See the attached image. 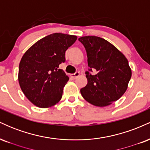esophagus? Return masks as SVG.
<instances>
[{
    "label": "esophagus",
    "mask_w": 150,
    "mask_h": 150,
    "mask_svg": "<svg viewBox=\"0 0 150 150\" xmlns=\"http://www.w3.org/2000/svg\"><path fill=\"white\" fill-rule=\"evenodd\" d=\"M79 75H80V73H79V72H76V73H73V74H71V75H70V77H71L72 78L75 79V78H76V77H78Z\"/></svg>",
    "instance_id": "esophagus-1"
}]
</instances>
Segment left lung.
I'll use <instances>...</instances> for the list:
<instances>
[{
  "label": "left lung",
  "mask_w": 150,
  "mask_h": 150,
  "mask_svg": "<svg viewBox=\"0 0 150 150\" xmlns=\"http://www.w3.org/2000/svg\"><path fill=\"white\" fill-rule=\"evenodd\" d=\"M78 40L85 46L89 71L87 84L80 89L82 96L91 104L99 107L119 99L128 88L132 72L125 56L108 41L95 36H86Z\"/></svg>",
  "instance_id": "left-lung-1"
}]
</instances>
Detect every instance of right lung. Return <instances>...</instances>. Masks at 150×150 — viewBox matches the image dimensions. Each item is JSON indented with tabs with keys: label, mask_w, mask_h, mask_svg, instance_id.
I'll return each mask as SVG.
<instances>
[{
	"label": "right lung",
	"mask_w": 150,
	"mask_h": 150,
	"mask_svg": "<svg viewBox=\"0 0 150 150\" xmlns=\"http://www.w3.org/2000/svg\"><path fill=\"white\" fill-rule=\"evenodd\" d=\"M77 37L54 33L42 38L27 50L19 65L18 81L26 97L40 108H49L61 99L69 77L59 65Z\"/></svg>",
	"instance_id": "add662e5"
}]
</instances>
